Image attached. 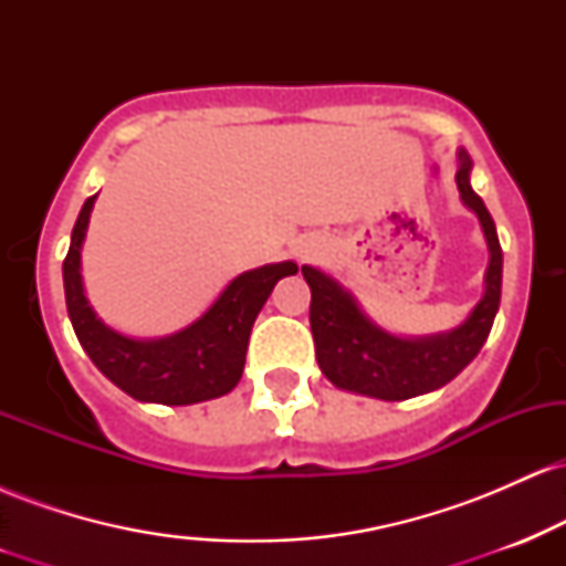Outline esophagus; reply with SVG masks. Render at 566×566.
Masks as SVG:
<instances>
[{"mask_svg": "<svg viewBox=\"0 0 566 566\" xmlns=\"http://www.w3.org/2000/svg\"><path fill=\"white\" fill-rule=\"evenodd\" d=\"M295 255L297 258H308V255H314V244H301L295 250Z\"/></svg>", "mask_w": 566, "mask_h": 566, "instance_id": "34e87169", "label": "esophagus"}]
</instances>
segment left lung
Instances as JSON below:
<instances>
[{
	"label": "left lung",
	"mask_w": 566,
	"mask_h": 566,
	"mask_svg": "<svg viewBox=\"0 0 566 566\" xmlns=\"http://www.w3.org/2000/svg\"><path fill=\"white\" fill-rule=\"evenodd\" d=\"M473 161L465 148H458L460 201L479 218L490 263L484 292L471 314L454 329L423 337H401L382 329L365 314L354 292L343 287L314 265H303V279L311 287V333L316 343V361L333 386L343 391L373 396L382 401H401L437 391L476 359L500 308L503 284V250L495 220L482 197L471 188Z\"/></svg>",
	"instance_id": "left-lung-1"
}]
</instances>
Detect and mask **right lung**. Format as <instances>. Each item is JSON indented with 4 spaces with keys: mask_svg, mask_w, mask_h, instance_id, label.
Segmentation results:
<instances>
[{
    "mask_svg": "<svg viewBox=\"0 0 566 566\" xmlns=\"http://www.w3.org/2000/svg\"><path fill=\"white\" fill-rule=\"evenodd\" d=\"M95 197L82 205L63 261L69 319L93 365L116 388L151 405H197L237 388L244 373L252 324L282 276L297 274L292 261L269 263L231 279L210 308L188 327L165 337H129L108 327L84 295L82 244Z\"/></svg>",
    "mask_w": 566,
    "mask_h": 566,
    "instance_id": "1",
    "label": "right lung"
}]
</instances>
